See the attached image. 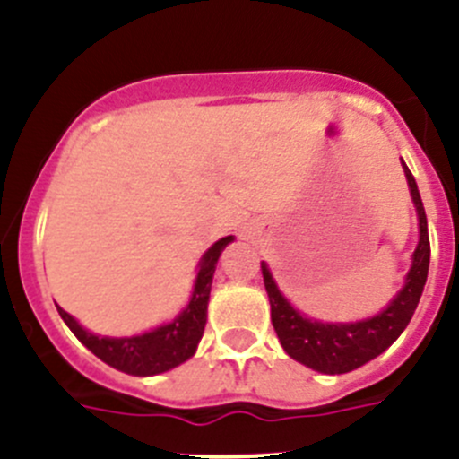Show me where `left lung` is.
<instances>
[{"mask_svg":"<svg viewBox=\"0 0 459 459\" xmlns=\"http://www.w3.org/2000/svg\"><path fill=\"white\" fill-rule=\"evenodd\" d=\"M402 168L412 204H415L417 221H420V242L412 253V264L403 280V287L379 314L354 320V323H323V320L307 318L284 298L278 282L271 275L269 264L262 262V278H264L271 302V323L278 333L280 345L293 361L316 372H323V375H345L385 352L411 323L412 314L420 305L426 278H429L430 242L429 221H426L417 181L403 159Z\"/></svg>","mask_w":459,"mask_h":459,"instance_id":"1","label":"left lung"}]
</instances>
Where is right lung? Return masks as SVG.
Masks as SVG:
<instances>
[{"label": "right lung", "instance_id": "1", "mask_svg": "<svg viewBox=\"0 0 459 459\" xmlns=\"http://www.w3.org/2000/svg\"><path fill=\"white\" fill-rule=\"evenodd\" d=\"M233 235L217 239L211 248L202 255L197 264V278H195L193 293H190L188 305L181 309L170 323H163L150 332L134 333V336H98L84 329L71 314H66L62 307H57V314L66 323V327L75 333L84 348L91 350L100 361L107 366L117 368L132 377H152L161 372L172 370L188 361L204 336L206 327L208 298H211L212 273H215L217 260L221 251L233 242Z\"/></svg>", "mask_w": 459, "mask_h": 459}]
</instances>
